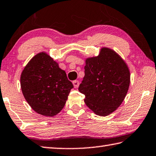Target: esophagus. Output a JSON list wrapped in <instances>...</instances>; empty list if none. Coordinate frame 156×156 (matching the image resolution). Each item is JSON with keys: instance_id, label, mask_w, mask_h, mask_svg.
<instances>
[{"instance_id": "esophagus-1", "label": "esophagus", "mask_w": 156, "mask_h": 156, "mask_svg": "<svg viewBox=\"0 0 156 156\" xmlns=\"http://www.w3.org/2000/svg\"><path fill=\"white\" fill-rule=\"evenodd\" d=\"M73 86H74V87H75V88H77V87H79V81H78L77 80L73 81Z\"/></svg>"}]
</instances>
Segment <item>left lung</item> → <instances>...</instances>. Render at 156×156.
Here are the masks:
<instances>
[{
    "instance_id": "8db88e82",
    "label": "left lung",
    "mask_w": 156,
    "mask_h": 156,
    "mask_svg": "<svg viewBox=\"0 0 156 156\" xmlns=\"http://www.w3.org/2000/svg\"><path fill=\"white\" fill-rule=\"evenodd\" d=\"M85 76L79 91L87 107L99 116H107L118 108L127 94L130 70L113 49L102 48L98 56L86 60Z\"/></svg>"
}]
</instances>
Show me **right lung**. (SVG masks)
I'll use <instances>...</instances> for the list:
<instances>
[{
    "label": "right lung",
    "instance_id": "right-lung-1",
    "mask_svg": "<svg viewBox=\"0 0 156 156\" xmlns=\"http://www.w3.org/2000/svg\"><path fill=\"white\" fill-rule=\"evenodd\" d=\"M26 101L35 112L53 117L64 108L73 85L56 62L40 52L26 64L20 77Z\"/></svg>",
    "mask_w": 156,
    "mask_h": 156
}]
</instances>
